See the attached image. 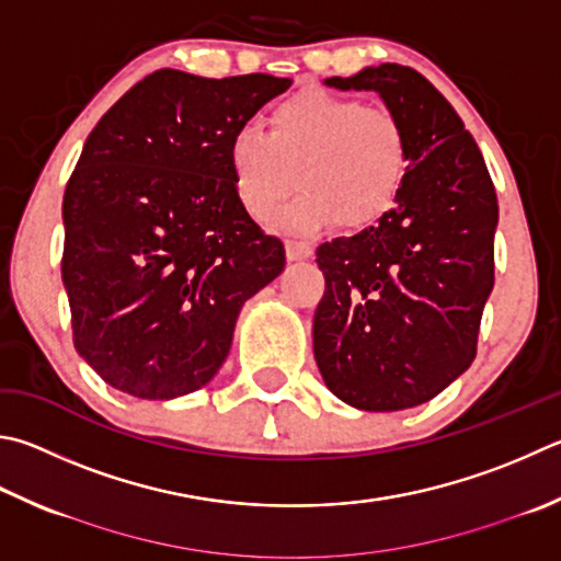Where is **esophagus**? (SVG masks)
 <instances>
[{
  "label": "esophagus",
  "instance_id": "1",
  "mask_svg": "<svg viewBox=\"0 0 561 561\" xmlns=\"http://www.w3.org/2000/svg\"><path fill=\"white\" fill-rule=\"evenodd\" d=\"M313 254V248L309 242H297V240H289L287 242V257L291 262H299V260H309Z\"/></svg>",
  "mask_w": 561,
  "mask_h": 561
}]
</instances>
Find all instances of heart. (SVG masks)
Instances as JSON below:
<instances>
[{
  "mask_svg": "<svg viewBox=\"0 0 561 561\" xmlns=\"http://www.w3.org/2000/svg\"><path fill=\"white\" fill-rule=\"evenodd\" d=\"M228 164L242 208L257 220L297 181L299 196L272 222L313 236L339 218L365 228L392 208L407 174V139L390 110L307 90L270 112V135L252 125L232 131Z\"/></svg>",
  "mask_w": 561,
  "mask_h": 561,
  "instance_id": "obj_1",
  "label": "heart"
}]
</instances>
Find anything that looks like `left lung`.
<instances>
[{
	"instance_id": "8db88e82",
	"label": "left lung",
	"mask_w": 561,
	"mask_h": 561,
	"mask_svg": "<svg viewBox=\"0 0 561 561\" xmlns=\"http://www.w3.org/2000/svg\"><path fill=\"white\" fill-rule=\"evenodd\" d=\"M323 85L380 95L404 129L407 174L375 226L316 250L325 291L313 358L355 410H410L476 358L495 279V188L471 131L414 68L368 66Z\"/></svg>"
}]
</instances>
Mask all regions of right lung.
<instances>
[{
    "mask_svg": "<svg viewBox=\"0 0 561 561\" xmlns=\"http://www.w3.org/2000/svg\"><path fill=\"white\" fill-rule=\"evenodd\" d=\"M291 78L161 68L90 131L64 196V287L80 358L139 400L206 387L284 245L232 186V131Z\"/></svg>",
    "mask_w": 561,
    "mask_h": 561,
    "instance_id": "add662e5",
    "label": "right lung"
}]
</instances>
